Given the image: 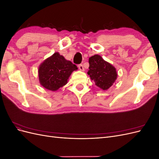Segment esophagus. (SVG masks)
<instances>
[{"label":"esophagus","mask_w":159,"mask_h":159,"mask_svg":"<svg viewBox=\"0 0 159 159\" xmlns=\"http://www.w3.org/2000/svg\"><path fill=\"white\" fill-rule=\"evenodd\" d=\"M78 68H79V70H81V71H84V66H83L82 64H80V65L78 66Z\"/></svg>","instance_id":"1"}]
</instances>
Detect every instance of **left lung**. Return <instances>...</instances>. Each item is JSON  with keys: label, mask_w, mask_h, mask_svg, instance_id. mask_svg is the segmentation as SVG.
Segmentation results:
<instances>
[{"label": "left lung", "mask_w": 159, "mask_h": 159, "mask_svg": "<svg viewBox=\"0 0 159 159\" xmlns=\"http://www.w3.org/2000/svg\"><path fill=\"white\" fill-rule=\"evenodd\" d=\"M89 64L88 74L98 87L103 90H107L113 85L117 77L114 66L97 54L89 57Z\"/></svg>", "instance_id": "8db88e82"}]
</instances>
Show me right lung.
I'll return each mask as SVG.
<instances>
[{"mask_svg":"<svg viewBox=\"0 0 159 159\" xmlns=\"http://www.w3.org/2000/svg\"><path fill=\"white\" fill-rule=\"evenodd\" d=\"M78 70L77 66L67 60L58 52L45 60L38 68L40 84L50 91H57L65 85L72 72Z\"/></svg>","mask_w":159,"mask_h":159,"instance_id":"obj_1","label":"right lung"}]
</instances>
